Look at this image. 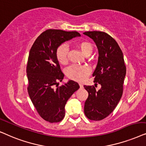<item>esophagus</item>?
<instances>
[{
    "label": "esophagus",
    "instance_id": "34e87169",
    "mask_svg": "<svg viewBox=\"0 0 146 146\" xmlns=\"http://www.w3.org/2000/svg\"><path fill=\"white\" fill-rule=\"evenodd\" d=\"M79 86H80V87H81V88H83V84H82V83H79Z\"/></svg>",
    "mask_w": 146,
    "mask_h": 146
}]
</instances>
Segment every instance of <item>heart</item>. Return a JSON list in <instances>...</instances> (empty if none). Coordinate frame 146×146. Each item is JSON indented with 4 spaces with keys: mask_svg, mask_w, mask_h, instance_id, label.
<instances>
[{
    "mask_svg": "<svg viewBox=\"0 0 146 146\" xmlns=\"http://www.w3.org/2000/svg\"><path fill=\"white\" fill-rule=\"evenodd\" d=\"M79 49L83 55L87 56L91 55L93 52V46L88 41L80 42L77 44ZM68 46L66 44H62L56 50V57L60 63L65 64L67 62ZM90 73V69L87 66L71 65L67 69V75L70 79L73 80L82 81L85 80Z\"/></svg>",
    "mask_w": 146,
    "mask_h": 146,
    "instance_id": "obj_1",
    "label": "heart"
}]
</instances>
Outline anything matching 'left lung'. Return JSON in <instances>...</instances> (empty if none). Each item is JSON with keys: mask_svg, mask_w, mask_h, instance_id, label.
Listing matches in <instances>:
<instances>
[{"mask_svg": "<svg viewBox=\"0 0 146 146\" xmlns=\"http://www.w3.org/2000/svg\"><path fill=\"white\" fill-rule=\"evenodd\" d=\"M83 34L93 39L98 47V62L93 77L101 85L98 91L94 86L84 85L89 93L84 112L89 119L100 121L108 117L121 100L126 67L121 48L110 35L101 31Z\"/></svg>", "mask_w": 146, "mask_h": 146, "instance_id": "1", "label": "left lung"}]
</instances>
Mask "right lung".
Here are the masks:
<instances>
[{
  "instance_id": "obj_1",
  "label": "right lung",
  "mask_w": 146,
  "mask_h": 146,
  "mask_svg": "<svg viewBox=\"0 0 146 146\" xmlns=\"http://www.w3.org/2000/svg\"><path fill=\"white\" fill-rule=\"evenodd\" d=\"M80 36L77 31L48 29L38 36L29 52L27 66L29 97L40 117L50 123L63 119L66 103L79 88L72 80L54 87L64 78L56 50L64 42Z\"/></svg>"
}]
</instances>
